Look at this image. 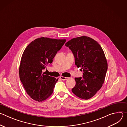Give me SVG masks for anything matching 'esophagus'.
Wrapping results in <instances>:
<instances>
[{
  "label": "esophagus",
  "mask_w": 127,
  "mask_h": 127,
  "mask_svg": "<svg viewBox=\"0 0 127 127\" xmlns=\"http://www.w3.org/2000/svg\"><path fill=\"white\" fill-rule=\"evenodd\" d=\"M60 78V79H61L62 80H67L68 79V77H63V76H61Z\"/></svg>",
  "instance_id": "esophagus-1"
}]
</instances>
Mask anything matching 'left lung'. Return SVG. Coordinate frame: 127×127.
<instances>
[{"mask_svg":"<svg viewBox=\"0 0 127 127\" xmlns=\"http://www.w3.org/2000/svg\"><path fill=\"white\" fill-rule=\"evenodd\" d=\"M73 53L75 64L83 71V77L75 78L72 92L79 98L89 99L101 88L107 70V63L100 45L86 36L73 38L65 44Z\"/></svg>","mask_w":127,"mask_h":127,"instance_id":"obj_1","label":"left lung"}]
</instances>
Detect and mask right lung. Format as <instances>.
Segmentation results:
<instances>
[{
	"instance_id": "right-lung-1",
	"label": "right lung",
	"mask_w": 127,
	"mask_h": 127,
	"mask_svg": "<svg viewBox=\"0 0 127 127\" xmlns=\"http://www.w3.org/2000/svg\"><path fill=\"white\" fill-rule=\"evenodd\" d=\"M66 41L42 37L25 49L19 68L20 78L27 93L34 100L42 101L53 94L58 79L45 75L43 71L47 64L52 63Z\"/></svg>"
}]
</instances>
